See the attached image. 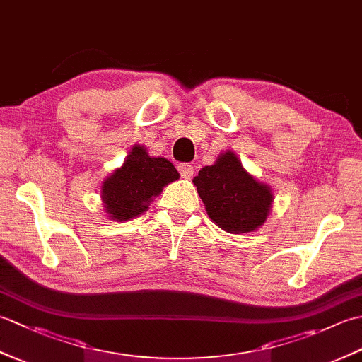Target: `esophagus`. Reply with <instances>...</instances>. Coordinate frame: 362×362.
<instances>
[{"instance_id": "esophagus-1", "label": "esophagus", "mask_w": 362, "mask_h": 362, "mask_svg": "<svg viewBox=\"0 0 362 362\" xmlns=\"http://www.w3.org/2000/svg\"><path fill=\"white\" fill-rule=\"evenodd\" d=\"M179 171H180L183 179H191V177H193V174H194V168L191 166L189 163H182L179 166Z\"/></svg>"}]
</instances>
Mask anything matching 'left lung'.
<instances>
[{"instance_id": "8db88e82", "label": "left lung", "mask_w": 362, "mask_h": 362, "mask_svg": "<svg viewBox=\"0 0 362 362\" xmlns=\"http://www.w3.org/2000/svg\"><path fill=\"white\" fill-rule=\"evenodd\" d=\"M214 224L228 233H249L266 222L272 209V189L243 168L235 152L227 151L202 168L193 179Z\"/></svg>"}]
</instances>
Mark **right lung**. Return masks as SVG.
Instances as JSON below:
<instances>
[{"label":"right lung","mask_w":362,"mask_h":362,"mask_svg":"<svg viewBox=\"0 0 362 362\" xmlns=\"http://www.w3.org/2000/svg\"><path fill=\"white\" fill-rule=\"evenodd\" d=\"M171 161L151 157L144 146L135 144L121 168L115 169L101 187L105 211L115 221H129L149 209L163 187L179 179Z\"/></svg>","instance_id":"1"}]
</instances>
